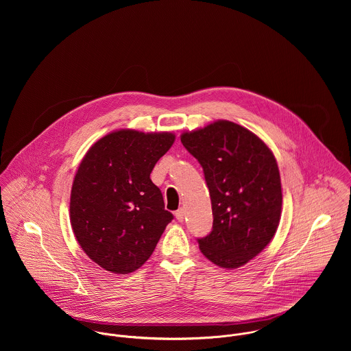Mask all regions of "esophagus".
<instances>
[{"label":"esophagus","mask_w":351,"mask_h":351,"mask_svg":"<svg viewBox=\"0 0 351 351\" xmlns=\"http://www.w3.org/2000/svg\"><path fill=\"white\" fill-rule=\"evenodd\" d=\"M176 217L178 221H184L185 219V209L184 208H180L177 212H176Z\"/></svg>","instance_id":"esophagus-1"}]
</instances>
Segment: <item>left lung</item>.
<instances>
[{
	"label": "left lung",
	"instance_id": "1",
	"mask_svg": "<svg viewBox=\"0 0 351 351\" xmlns=\"http://www.w3.org/2000/svg\"><path fill=\"white\" fill-rule=\"evenodd\" d=\"M181 142L199 160L212 202L213 226L197 239L201 252L224 269L243 266L270 243L280 224L282 192L273 152L227 120L184 132Z\"/></svg>",
	"mask_w": 351,
	"mask_h": 351
}]
</instances>
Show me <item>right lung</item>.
<instances>
[{"mask_svg": "<svg viewBox=\"0 0 351 351\" xmlns=\"http://www.w3.org/2000/svg\"><path fill=\"white\" fill-rule=\"evenodd\" d=\"M176 136L134 130L110 132L84 156L71 188L74 235L102 269L128 274L155 249L173 215L150 174Z\"/></svg>", "mask_w": 351, "mask_h": 351, "instance_id": "obj_1", "label": "right lung"}]
</instances>
